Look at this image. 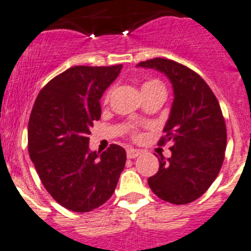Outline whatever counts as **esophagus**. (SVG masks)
<instances>
[{
    "label": "esophagus",
    "instance_id": "esophagus-1",
    "mask_svg": "<svg viewBox=\"0 0 251 251\" xmlns=\"http://www.w3.org/2000/svg\"><path fill=\"white\" fill-rule=\"evenodd\" d=\"M140 150H136V149H132V148H128L127 150H126V155H127L128 159H135V157H137L140 155Z\"/></svg>",
    "mask_w": 251,
    "mask_h": 251
}]
</instances>
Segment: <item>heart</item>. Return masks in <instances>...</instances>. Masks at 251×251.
Instances as JSON below:
<instances>
[{"instance_id":"1","label":"heart","mask_w":251,"mask_h":251,"mask_svg":"<svg viewBox=\"0 0 251 251\" xmlns=\"http://www.w3.org/2000/svg\"><path fill=\"white\" fill-rule=\"evenodd\" d=\"M157 90H165L164 85H162V82L159 80V78H150V80L145 81V82H144V85H142V92H144V95H148V94H150V92L157 91ZM112 91H114L112 89H109L107 91H106L105 96H103V101H105V102H107V101L110 100V98H111V95H112ZM132 136L136 139V137H139V135L135 134L134 132V134H132Z\"/></svg>"}]
</instances>
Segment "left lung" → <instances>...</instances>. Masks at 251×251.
Wrapping results in <instances>:
<instances>
[{"mask_svg":"<svg viewBox=\"0 0 251 251\" xmlns=\"http://www.w3.org/2000/svg\"><path fill=\"white\" fill-rule=\"evenodd\" d=\"M137 66L164 72L175 96L157 142H171V156L159 157V171L149 177V186L171 204L195 201L216 179L225 157L226 125L218 99L201 76L176 61L155 57Z\"/></svg>","mask_w":251,"mask_h":251,"instance_id":"obj_1","label":"left lung"}]
</instances>
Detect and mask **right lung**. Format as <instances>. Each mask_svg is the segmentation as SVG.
I'll list each match as a JSON object with an SVG mask.
<instances>
[{
  "instance_id": "obj_1",
  "label": "right lung",
  "mask_w": 251,
  "mask_h": 251,
  "mask_svg": "<svg viewBox=\"0 0 251 251\" xmlns=\"http://www.w3.org/2000/svg\"><path fill=\"white\" fill-rule=\"evenodd\" d=\"M123 65L74 66L40 91L28 121V153L47 193L75 213H87L114 194L126 162L116 144L89 150L90 127L100 120V99Z\"/></svg>"
}]
</instances>
